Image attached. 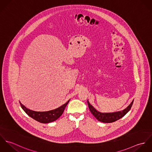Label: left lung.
<instances>
[{
  "label": "left lung",
  "mask_w": 152,
  "mask_h": 152,
  "mask_svg": "<svg viewBox=\"0 0 152 152\" xmlns=\"http://www.w3.org/2000/svg\"><path fill=\"white\" fill-rule=\"evenodd\" d=\"M134 99L132 101L130 105L125 109L121 111L112 112V113H102L100 112L90 104L88 100V105L92 114L96 118L97 120L104 123L114 122L124 117L129 110L133 105Z\"/></svg>",
  "instance_id": "obj_1"
}]
</instances>
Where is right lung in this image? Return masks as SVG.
I'll use <instances>...</instances> for the list:
<instances>
[{
	"instance_id": "right-lung-1",
	"label": "right lung",
	"mask_w": 152,
	"mask_h": 152,
	"mask_svg": "<svg viewBox=\"0 0 152 152\" xmlns=\"http://www.w3.org/2000/svg\"><path fill=\"white\" fill-rule=\"evenodd\" d=\"M69 100L65 104L61 106L58 108L45 111V112H36L29 109L27 108L24 105H23L21 102H20V106L23 110L31 118L34 120L43 124H48L56 121L59 118L64 111L66 106L68 104Z\"/></svg>"
}]
</instances>
